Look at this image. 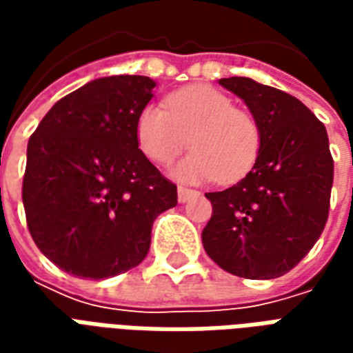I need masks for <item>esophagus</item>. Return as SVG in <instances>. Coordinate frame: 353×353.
Wrapping results in <instances>:
<instances>
[{
  "label": "esophagus",
  "instance_id": "esophagus-1",
  "mask_svg": "<svg viewBox=\"0 0 353 353\" xmlns=\"http://www.w3.org/2000/svg\"><path fill=\"white\" fill-rule=\"evenodd\" d=\"M194 194H196V191H192V189L177 187V199H179V202H187V200L191 199V196H194Z\"/></svg>",
  "mask_w": 353,
  "mask_h": 353
}]
</instances>
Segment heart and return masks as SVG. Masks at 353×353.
Wrapping results in <instances>:
<instances>
[{
    "mask_svg": "<svg viewBox=\"0 0 353 353\" xmlns=\"http://www.w3.org/2000/svg\"><path fill=\"white\" fill-rule=\"evenodd\" d=\"M166 109L147 105L136 121L141 153L157 164H170L189 145L192 151L174 170L179 179L236 183L259 159L263 132L248 109L236 108L227 94L192 85L170 94Z\"/></svg>",
    "mask_w": 353,
    "mask_h": 353,
    "instance_id": "obj_1",
    "label": "heart"
}]
</instances>
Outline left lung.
<instances>
[{"instance_id":"left-lung-1","label":"left lung","mask_w":353,"mask_h":353,"mask_svg":"<svg viewBox=\"0 0 353 353\" xmlns=\"http://www.w3.org/2000/svg\"><path fill=\"white\" fill-rule=\"evenodd\" d=\"M219 83L245 101L263 143L244 179L206 192L214 212L202 244L210 259L234 276L280 278L304 259L325 229L334 168L327 130L283 90L250 77Z\"/></svg>"}]
</instances>
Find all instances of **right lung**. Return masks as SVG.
<instances>
[{
	"label": "right lung",
	"instance_id": "1",
	"mask_svg": "<svg viewBox=\"0 0 353 353\" xmlns=\"http://www.w3.org/2000/svg\"><path fill=\"white\" fill-rule=\"evenodd\" d=\"M154 81L113 75L58 100L28 141L22 202L35 245L58 268L103 280L145 259L177 187L138 149Z\"/></svg>",
	"mask_w": 353,
	"mask_h": 353
}]
</instances>
